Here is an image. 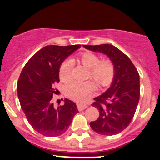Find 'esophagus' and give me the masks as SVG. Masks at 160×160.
<instances>
[{"label":"esophagus","mask_w":160,"mask_h":160,"mask_svg":"<svg viewBox=\"0 0 160 160\" xmlns=\"http://www.w3.org/2000/svg\"><path fill=\"white\" fill-rule=\"evenodd\" d=\"M87 107H88V106L86 105V104H80V103L77 104V108L78 111H82V110H85Z\"/></svg>","instance_id":"1"}]
</instances>
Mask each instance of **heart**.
Masks as SVG:
<instances>
[{
	"label": "heart",
	"mask_w": 160,
	"mask_h": 160,
	"mask_svg": "<svg viewBox=\"0 0 160 160\" xmlns=\"http://www.w3.org/2000/svg\"><path fill=\"white\" fill-rule=\"evenodd\" d=\"M78 62L90 69V77L100 86L105 87L110 84L114 76V66L108 59L100 61L99 57L90 52H85L78 58ZM73 62L70 59L63 61L59 68V78L62 81L67 82L71 78ZM95 85L93 82H73L66 87L67 97L75 102H82L95 90Z\"/></svg>",
	"instance_id": "heart-1"
}]
</instances>
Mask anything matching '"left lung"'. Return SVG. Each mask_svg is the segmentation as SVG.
I'll return each mask as SVG.
<instances>
[{
    "label": "left lung",
    "instance_id": "obj_1",
    "mask_svg": "<svg viewBox=\"0 0 160 160\" xmlns=\"http://www.w3.org/2000/svg\"><path fill=\"white\" fill-rule=\"evenodd\" d=\"M83 47L107 55L114 69L110 88L94 98L92 106L98 109L99 117L90 122V128L100 135H117L128 128L135 115L140 95L139 74L129 58L112 45Z\"/></svg>",
    "mask_w": 160,
    "mask_h": 160
}]
</instances>
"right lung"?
Masks as SVG:
<instances>
[{
    "mask_svg": "<svg viewBox=\"0 0 160 160\" xmlns=\"http://www.w3.org/2000/svg\"><path fill=\"white\" fill-rule=\"evenodd\" d=\"M81 47L80 45L47 46L37 52L24 66L18 82V95L22 111L32 128L45 136L62 135L78 112L70 100L53 107L51 99L58 92L59 68L63 61Z\"/></svg>",
    "mask_w": 160,
    "mask_h": 160,
    "instance_id": "1",
    "label": "right lung"
}]
</instances>
